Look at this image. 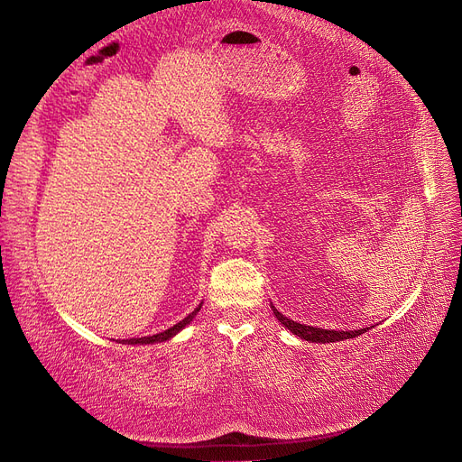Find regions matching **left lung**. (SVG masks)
Returning a JSON list of instances; mask_svg holds the SVG:
<instances>
[{
	"label": "left lung",
	"mask_w": 462,
	"mask_h": 462,
	"mask_svg": "<svg viewBox=\"0 0 462 462\" xmlns=\"http://www.w3.org/2000/svg\"><path fill=\"white\" fill-rule=\"evenodd\" d=\"M272 310L275 314V318L282 321L283 328H287L292 335H297V337L309 341V343H337V341H343V339H353V337H358V335L366 333L370 328H360V329H346V331H337V329H321V328H314V326H306V324H299V321H292L291 318L283 316L282 312H279L275 306L270 302Z\"/></svg>",
	"instance_id": "1"
}]
</instances>
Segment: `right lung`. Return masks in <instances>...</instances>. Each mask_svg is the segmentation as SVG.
I'll return each mask as SVG.
<instances>
[{
  "mask_svg": "<svg viewBox=\"0 0 462 462\" xmlns=\"http://www.w3.org/2000/svg\"><path fill=\"white\" fill-rule=\"evenodd\" d=\"M200 309H202V302L197 306V309H194L187 318H183L180 321H177V324L173 326V328H170V329H165V331H160V333H156V335H146V337H133V339H119V343H123V345H153V343H163V341H170V339H173L175 335L179 333V331H183L190 321L194 319V316H197L199 312H200Z\"/></svg>",
  "mask_w": 462,
  "mask_h": 462,
  "instance_id": "1",
  "label": "right lung"
}]
</instances>
